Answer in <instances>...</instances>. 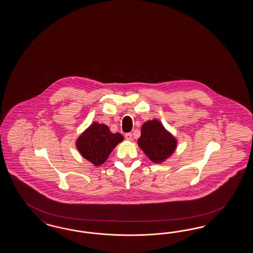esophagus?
Segmentation results:
<instances>
[{"label":"esophagus","mask_w":253,"mask_h":253,"mask_svg":"<svg viewBox=\"0 0 253 253\" xmlns=\"http://www.w3.org/2000/svg\"><path fill=\"white\" fill-rule=\"evenodd\" d=\"M125 138H126V140L131 141V140H132V135H131V132H127V133H125Z\"/></svg>","instance_id":"obj_1"}]
</instances>
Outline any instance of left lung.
I'll list each match as a JSON object with an SVG mask.
<instances>
[{
	"label": "left lung",
	"mask_w": 253,
	"mask_h": 253,
	"mask_svg": "<svg viewBox=\"0 0 253 253\" xmlns=\"http://www.w3.org/2000/svg\"><path fill=\"white\" fill-rule=\"evenodd\" d=\"M138 145L150 161L161 163L174 152L177 142L159 121L153 120L143 124Z\"/></svg>",
	"instance_id": "obj_1"
}]
</instances>
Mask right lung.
<instances>
[{"instance_id":"right-lung-1","label":"right lung","mask_w":253,"mask_h":253,"mask_svg":"<svg viewBox=\"0 0 253 253\" xmlns=\"http://www.w3.org/2000/svg\"><path fill=\"white\" fill-rule=\"evenodd\" d=\"M123 140L121 133H112L107 125L94 123L78 138L76 146L84 158L99 166Z\"/></svg>"}]
</instances>
